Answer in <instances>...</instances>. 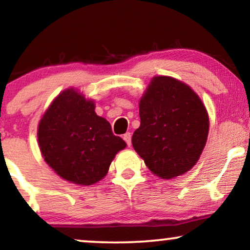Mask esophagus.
<instances>
[{
    "label": "esophagus",
    "instance_id": "esophagus-1",
    "mask_svg": "<svg viewBox=\"0 0 250 250\" xmlns=\"http://www.w3.org/2000/svg\"><path fill=\"white\" fill-rule=\"evenodd\" d=\"M123 139H124V141L126 142V145H127L128 146H132V135H131V133H129V132L125 133V134L123 135Z\"/></svg>",
    "mask_w": 250,
    "mask_h": 250
}]
</instances>
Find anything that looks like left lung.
<instances>
[{
  "instance_id": "1",
  "label": "left lung",
  "mask_w": 250,
  "mask_h": 250,
  "mask_svg": "<svg viewBox=\"0 0 250 250\" xmlns=\"http://www.w3.org/2000/svg\"><path fill=\"white\" fill-rule=\"evenodd\" d=\"M141 124L132 136L135 151L162 179L196 165L206 145L209 121L199 97L172 77L152 78L140 101Z\"/></svg>"
}]
</instances>
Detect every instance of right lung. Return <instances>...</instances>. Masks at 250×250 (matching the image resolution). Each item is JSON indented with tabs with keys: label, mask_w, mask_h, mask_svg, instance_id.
<instances>
[{
	"label": "right lung",
	"mask_w": 250,
	"mask_h": 250,
	"mask_svg": "<svg viewBox=\"0 0 250 250\" xmlns=\"http://www.w3.org/2000/svg\"><path fill=\"white\" fill-rule=\"evenodd\" d=\"M44 160L69 182L91 186L108 173L126 143L94 111V104L74 88L63 91L47 109L39 125Z\"/></svg>",
	"instance_id": "right-lung-1"
}]
</instances>
